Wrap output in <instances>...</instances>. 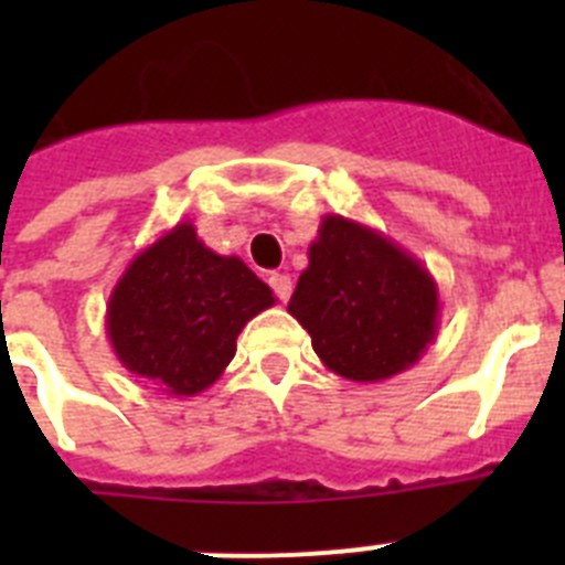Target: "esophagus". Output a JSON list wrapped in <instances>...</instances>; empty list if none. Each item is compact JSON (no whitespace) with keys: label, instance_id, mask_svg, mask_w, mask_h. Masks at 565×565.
<instances>
[{"label":"esophagus","instance_id":"obj_1","mask_svg":"<svg viewBox=\"0 0 565 565\" xmlns=\"http://www.w3.org/2000/svg\"><path fill=\"white\" fill-rule=\"evenodd\" d=\"M268 286L274 288V294H277L279 302H288V297H291V277L282 271H274L268 274Z\"/></svg>","mask_w":565,"mask_h":565}]
</instances>
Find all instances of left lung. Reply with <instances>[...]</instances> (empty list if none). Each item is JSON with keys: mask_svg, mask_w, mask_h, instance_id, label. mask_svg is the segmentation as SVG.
I'll return each mask as SVG.
<instances>
[{"mask_svg": "<svg viewBox=\"0 0 565 565\" xmlns=\"http://www.w3.org/2000/svg\"><path fill=\"white\" fill-rule=\"evenodd\" d=\"M288 313L311 333L328 371L382 382L424 356L436 339L441 299L422 259L376 228L326 214Z\"/></svg>", "mask_w": 565, "mask_h": 565, "instance_id": "left-lung-1", "label": "left lung"}]
</instances>
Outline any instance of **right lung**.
I'll return each mask as SVG.
<instances>
[{
	"instance_id": "right-lung-1",
	"label": "right lung",
	"mask_w": 565,
	"mask_h": 565,
	"mask_svg": "<svg viewBox=\"0 0 565 565\" xmlns=\"http://www.w3.org/2000/svg\"><path fill=\"white\" fill-rule=\"evenodd\" d=\"M271 306V288L239 257L203 246L186 221L135 254L115 282L107 337L129 373L169 396H198L228 367L248 319Z\"/></svg>"
}]
</instances>
